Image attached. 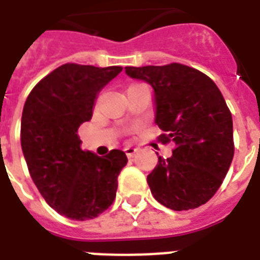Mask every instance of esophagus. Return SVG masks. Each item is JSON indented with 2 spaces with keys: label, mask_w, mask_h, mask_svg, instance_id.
Wrapping results in <instances>:
<instances>
[{
  "label": "esophagus",
  "mask_w": 260,
  "mask_h": 260,
  "mask_svg": "<svg viewBox=\"0 0 260 260\" xmlns=\"http://www.w3.org/2000/svg\"><path fill=\"white\" fill-rule=\"evenodd\" d=\"M124 151H125V155L128 156V158H132L136 152H138V148H135V147H125L124 148Z\"/></svg>",
  "instance_id": "esophagus-1"
}]
</instances>
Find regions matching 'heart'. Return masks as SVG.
Wrapping results in <instances>:
<instances>
[{
  "mask_svg": "<svg viewBox=\"0 0 260 260\" xmlns=\"http://www.w3.org/2000/svg\"><path fill=\"white\" fill-rule=\"evenodd\" d=\"M134 86H138V85H132V86H129V87H134Z\"/></svg>",
  "mask_w": 260,
  "mask_h": 260,
  "instance_id": "obj_1",
  "label": "heart"
}]
</instances>
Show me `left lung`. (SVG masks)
Here are the masks:
<instances>
[{"label": "left lung", "mask_w": 260, "mask_h": 260, "mask_svg": "<svg viewBox=\"0 0 260 260\" xmlns=\"http://www.w3.org/2000/svg\"><path fill=\"white\" fill-rule=\"evenodd\" d=\"M128 77L154 89L155 122L173 142V156H159L147 182L158 202L189 210L208 202L221 186L234 159L232 114L216 83L181 63L125 67Z\"/></svg>", "instance_id": "8db88e82"}]
</instances>
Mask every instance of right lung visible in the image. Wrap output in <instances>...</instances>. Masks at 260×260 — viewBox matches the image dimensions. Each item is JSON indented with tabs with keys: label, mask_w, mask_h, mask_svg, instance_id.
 Here are the masks:
<instances>
[{
	"label": "right lung",
	"mask_w": 260,
	"mask_h": 260,
	"mask_svg": "<svg viewBox=\"0 0 260 260\" xmlns=\"http://www.w3.org/2000/svg\"><path fill=\"white\" fill-rule=\"evenodd\" d=\"M122 67L66 63L32 89L21 117V148L30 178L48 205L71 220H89L116 198L126 155L101 158L81 148L78 128L93 116L98 93Z\"/></svg>",
	"instance_id": "add662e5"
}]
</instances>
